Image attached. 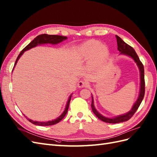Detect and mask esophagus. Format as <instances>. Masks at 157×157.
<instances>
[{"instance_id":"34e87169","label":"esophagus","mask_w":157,"mask_h":157,"mask_svg":"<svg viewBox=\"0 0 157 157\" xmlns=\"http://www.w3.org/2000/svg\"><path fill=\"white\" fill-rule=\"evenodd\" d=\"M87 86V83L83 80H81L78 83V87H85Z\"/></svg>"}]
</instances>
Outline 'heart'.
I'll return each mask as SVG.
<instances>
[{
  "instance_id": "heart-1",
  "label": "heart",
  "mask_w": 157,
  "mask_h": 157,
  "mask_svg": "<svg viewBox=\"0 0 157 157\" xmlns=\"http://www.w3.org/2000/svg\"><path fill=\"white\" fill-rule=\"evenodd\" d=\"M75 55L79 59H86L91 55L94 51V55L102 57L108 56L109 51L105 45L98 44L95 40H89L75 48Z\"/></svg>"
}]
</instances>
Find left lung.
Listing matches in <instances>:
<instances>
[{
	"label": "left lung",
	"instance_id": "obj_1",
	"mask_svg": "<svg viewBox=\"0 0 157 157\" xmlns=\"http://www.w3.org/2000/svg\"><path fill=\"white\" fill-rule=\"evenodd\" d=\"M116 40H117V45H118V50L120 52V55H126L132 59L136 62L139 70H140V94H139V97L137 98V101L133 105L132 109L128 112L127 113H125L124 114L115 116L113 118H108L105 117V116L101 114L95 109V105H94V101L93 97H92V102H91V109L93 112V113L96 115L98 118H99L101 120L103 121L106 123H110V124H116L120 122H126V121L130 119L133 115L135 114L137 110L138 109L139 106L141 105V102L143 99V97L145 95V79H144V67H143V64L140 61V59L136 52L135 50L129 44L125 43L123 40L121 39L118 35H116Z\"/></svg>",
	"mask_w": 157,
	"mask_h": 157
}]
</instances>
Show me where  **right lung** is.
Instances as JSON below:
<instances>
[{
  "label": "right lung",
  "mask_w": 157,
  "mask_h": 157,
  "mask_svg": "<svg viewBox=\"0 0 157 157\" xmlns=\"http://www.w3.org/2000/svg\"><path fill=\"white\" fill-rule=\"evenodd\" d=\"M67 39V37L65 36H61V35H48V34H41V35H38L37 37H35L32 41H31L29 44H28V45H27L23 50H22L20 55L17 56V59L16 60V62L14 64V68H13V70H14L15 66L17 64V61L20 59V58L21 56V55H23L25 51H28L29 49L32 48L33 47H37V45H40V44H59V43H61L64 40ZM71 95H72V93L70 95L69 98H68V102H67L66 107H65V109L63 111V113H62L60 116H59V117L55 119V120H50V121H48V122H39V121H34L31 120L29 118H28V117H26V116L24 115L25 117L28 119L30 122H31L32 124H35V125H37V126H51V125H54V124H56L57 123H59L60 121H61L62 119L64 118V116H66L67 112H68V107H69V105H70V102L71 100Z\"/></svg>",
  "instance_id": "right-lung-1"
}]
</instances>
